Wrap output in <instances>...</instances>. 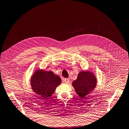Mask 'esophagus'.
<instances>
[{"label": "esophagus", "instance_id": "esophagus-1", "mask_svg": "<svg viewBox=\"0 0 129 129\" xmlns=\"http://www.w3.org/2000/svg\"><path fill=\"white\" fill-rule=\"evenodd\" d=\"M64 81H65V83H68L69 82V79H68V78H66V79H64Z\"/></svg>", "mask_w": 129, "mask_h": 129}]
</instances>
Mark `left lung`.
<instances>
[{
	"label": "left lung",
	"instance_id": "left-lung-1",
	"mask_svg": "<svg viewBox=\"0 0 129 129\" xmlns=\"http://www.w3.org/2000/svg\"><path fill=\"white\" fill-rule=\"evenodd\" d=\"M96 84L97 80L94 75L90 72L83 71L79 74L77 80L73 81L72 85L77 94L84 98L94 89Z\"/></svg>",
	"mask_w": 129,
	"mask_h": 129
}]
</instances>
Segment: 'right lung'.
Here are the masks:
<instances>
[{"mask_svg": "<svg viewBox=\"0 0 129 129\" xmlns=\"http://www.w3.org/2000/svg\"><path fill=\"white\" fill-rule=\"evenodd\" d=\"M61 83V79L59 76L51 71L47 72L41 69L35 72L31 79L32 90L44 99H49Z\"/></svg>", "mask_w": 129, "mask_h": 129, "instance_id": "right-lung-1", "label": "right lung"}]
</instances>
